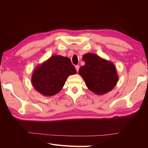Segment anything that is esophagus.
Instances as JSON below:
<instances>
[{
    "label": "esophagus",
    "mask_w": 148,
    "mask_h": 148,
    "mask_svg": "<svg viewBox=\"0 0 148 148\" xmlns=\"http://www.w3.org/2000/svg\"><path fill=\"white\" fill-rule=\"evenodd\" d=\"M75 69H76V70H77V71H78L79 69V65H76L75 66Z\"/></svg>",
    "instance_id": "esophagus-1"
}]
</instances>
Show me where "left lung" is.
<instances>
[{
  "mask_svg": "<svg viewBox=\"0 0 148 148\" xmlns=\"http://www.w3.org/2000/svg\"><path fill=\"white\" fill-rule=\"evenodd\" d=\"M82 59L85 64L80 67L78 73L89 90L101 95L115 86L119 77L113 62L92 53H85Z\"/></svg>",
  "mask_w": 148,
  "mask_h": 148,
  "instance_id": "8db88e82",
  "label": "left lung"
}]
</instances>
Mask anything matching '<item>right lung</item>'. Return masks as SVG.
I'll list each match as a JSON object with an SVG mask.
<instances>
[{
  "label": "right lung",
  "mask_w": 148,
  "mask_h": 148,
  "mask_svg": "<svg viewBox=\"0 0 148 148\" xmlns=\"http://www.w3.org/2000/svg\"><path fill=\"white\" fill-rule=\"evenodd\" d=\"M76 73L69 58L52 56L35 69L31 83L42 96H54L62 90L69 76Z\"/></svg>",
  "instance_id": "obj_1"
}]
</instances>
